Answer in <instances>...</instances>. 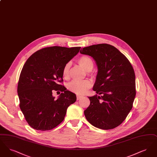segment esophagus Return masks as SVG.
Wrapping results in <instances>:
<instances>
[{"label":"esophagus","mask_w":157,"mask_h":157,"mask_svg":"<svg viewBox=\"0 0 157 157\" xmlns=\"http://www.w3.org/2000/svg\"><path fill=\"white\" fill-rule=\"evenodd\" d=\"M82 96H79V95H77V99L78 100H79L80 99H81L82 98Z\"/></svg>","instance_id":"34e87169"}]
</instances>
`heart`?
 <instances>
[{"label":"heart","mask_w":157,"mask_h":157,"mask_svg":"<svg viewBox=\"0 0 157 157\" xmlns=\"http://www.w3.org/2000/svg\"><path fill=\"white\" fill-rule=\"evenodd\" d=\"M78 63L83 67L86 71H90L94 67V62L90 57L83 56L79 58ZM70 67V63H67L63 69V76L65 78H67L69 75V71ZM90 82L89 81L85 80L83 81H73L67 85V88L72 92H74L78 95H82L85 91L90 87Z\"/></svg>","instance_id":"b5f03b06"}]
</instances>
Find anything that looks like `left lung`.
<instances>
[{
    "instance_id": "8db88e82",
    "label": "left lung",
    "mask_w": 157,
    "mask_h": 157,
    "mask_svg": "<svg viewBox=\"0 0 157 157\" xmlns=\"http://www.w3.org/2000/svg\"><path fill=\"white\" fill-rule=\"evenodd\" d=\"M80 53L91 56L98 67L90 106L84 111L86 119L102 129L118 127L125 120L134 101L135 75L131 63L112 45L102 44L81 49Z\"/></svg>"
}]
</instances>
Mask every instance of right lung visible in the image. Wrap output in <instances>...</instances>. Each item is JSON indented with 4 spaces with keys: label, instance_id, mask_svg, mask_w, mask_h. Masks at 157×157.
I'll return each instance as SVG.
<instances>
[{
    "label": "right lung",
    "instance_id": "obj_1",
    "mask_svg": "<svg viewBox=\"0 0 157 157\" xmlns=\"http://www.w3.org/2000/svg\"><path fill=\"white\" fill-rule=\"evenodd\" d=\"M81 47H48L32 54L23 67L17 85L20 108L28 124L35 129L51 130L61 123L75 94L60 85L63 69ZM60 90L58 99L52 90Z\"/></svg>",
    "mask_w": 157,
    "mask_h": 157
}]
</instances>
